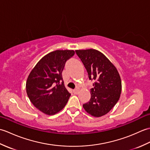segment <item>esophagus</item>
Instances as JSON below:
<instances>
[{"label": "esophagus", "instance_id": "esophagus-1", "mask_svg": "<svg viewBox=\"0 0 150 150\" xmlns=\"http://www.w3.org/2000/svg\"><path fill=\"white\" fill-rule=\"evenodd\" d=\"M73 93H74L75 94H78V93H79V90H78V89H75V90H73Z\"/></svg>", "mask_w": 150, "mask_h": 150}]
</instances>
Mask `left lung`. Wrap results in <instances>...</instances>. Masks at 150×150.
Listing matches in <instances>:
<instances>
[{
  "instance_id": "obj_1",
  "label": "left lung",
  "mask_w": 150,
  "mask_h": 150,
  "mask_svg": "<svg viewBox=\"0 0 150 150\" xmlns=\"http://www.w3.org/2000/svg\"><path fill=\"white\" fill-rule=\"evenodd\" d=\"M76 53L86 69L90 80H94L91 98L83 104L88 113L95 117L107 114L119 100L122 82L119 72L103 53L94 49L77 50Z\"/></svg>"
}]
</instances>
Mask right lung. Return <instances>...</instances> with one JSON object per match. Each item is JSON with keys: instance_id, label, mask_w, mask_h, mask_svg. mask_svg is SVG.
Here are the masks:
<instances>
[{"instance_id": "add662e5", "label": "right lung", "mask_w": 150, "mask_h": 150, "mask_svg": "<svg viewBox=\"0 0 150 150\" xmlns=\"http://www.w3.org/2000/svg\"><path fill=\"white\" fill-rule=\"evenodd\" d=\"M73 50H55L44 56L27 79L26 93L35 107L53 115L61 111L70 94L66 88L62 73L65 63L74 55Z\"/></svg>"}]
</instances>
